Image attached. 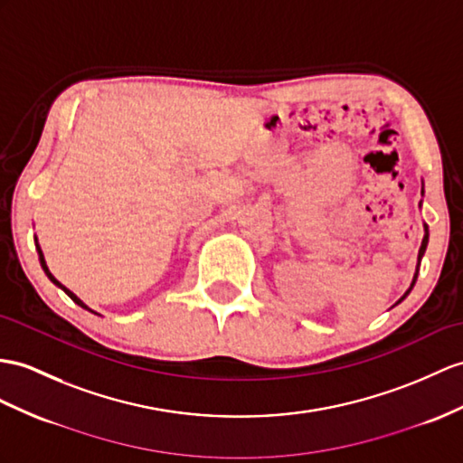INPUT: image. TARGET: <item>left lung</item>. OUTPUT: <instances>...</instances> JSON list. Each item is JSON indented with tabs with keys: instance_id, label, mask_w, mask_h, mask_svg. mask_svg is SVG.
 Returning <instances> with one entry per match:
<instances>
[{
	"instance_id": "8db88e82",
	"label": "left lung",
	"mask_w": 463,
	"mask_h": 463,
	"mask_svg": "<svg viewBox=\"0 0 463 463\" xmlns=\"http://www.w3.org/2000/svg\"><path fill=\"white\" fill-rule=\"evenodd\" d=\"M424 230H426V233H424V240H422L420 251H419V265H420V261H422V255H424V251H426V245H428V225H424ZM416 277H419V267H416V275H414V279H412V285H411V288H412V287H414V283H416ZM411 288H409L407 292H404V297L409 295ZM404 297H402V298H404ZM402 298H401V300H402ZM401 300H399V302H401Z\"/></svg>"
}]
</instances>
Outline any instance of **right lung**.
Masks as SVG:
<instances>
[{
	"label": "right lung",
	"instance_id": "right-lung-1",
	"mask_svg": "<svg viewBox=\"0 0 463 463\" xmlns=\"http://www.w3.org/2000/svg\"><path fill=\"white\" fill-rule=\"evenodd\" d=\"M37 251H39V259H41V267H43V269H44V273H47V277H49V279H51V280H52V283H54V285H56V287H61V288H62V290H64V292H66V295H69V297H71V298H72V300H74V302H76V304H80V307H82V308H86V310H90V308H88V307H86V304H84V302H82V300H80V298H78V297H76V295H72V292H71V290H69V288H66V287H62V285H61V283H59V280H56V279H54V277H52V275H51V270H49V267H47V263H44V257H43V251H41V247H39V245H37ZM90 312H92V310H90Z\"/></svg>",
	"mask_w": 463,
	"mask_h": 463
}]
</instances>
